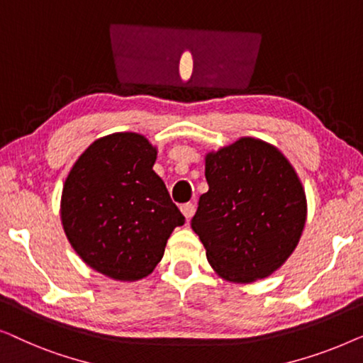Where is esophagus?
Listing matches in <instances>:
<instances>
[{"label": "esophagus", "instance_id": "esophagus-1", "mask_svg": "<svg viewBox=\"0 0 363 363\" xmlns=\"http://www.w3.org/2000/svg\"><path fill=\"white\" fill-rule=\"evenodd\" d=\"M180 210H182V213L183 215H185V218L186 220H190V218L195 215V205H193V203H183V205L180 206Z\"/></svg>", "mask_w": 363, "mask_h": 363}]
</instances>
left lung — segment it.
<instances>
[{"label":"left lung","mask_w":363,"mask_h":363,"mask_svg":"<svg viewBox=\"0 0 363 363\" xmlns=\"http://www.w3.org/2000/svg\"><path fill=\"white\" fill-rule=\"evenodd\" d=\"M208 191L191 220L208 262L233 282L272 274L294 251L306 195L294 168L269 143L245 137L208 153Z\"/></svg>","instance_id":"left-lung-1"}]
</instances>
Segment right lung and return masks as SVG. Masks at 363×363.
<instances>
[{"mask_svg":"<svg viewBox=\"0 0 363 363\" xmlns=\"http://www.w3.org/2000/svg\"><path fill=\"white\" fill-rule=\"evenodd\" d=\"M157 150L133 132L99 138L66 178L61 218L82 261L118 281L150 274L185 216L153 172Z\"/></svg>","mask_w":363,"mask_h":363,"instance_id":"right-lung-1","label":"right lung"}]
</instances>
